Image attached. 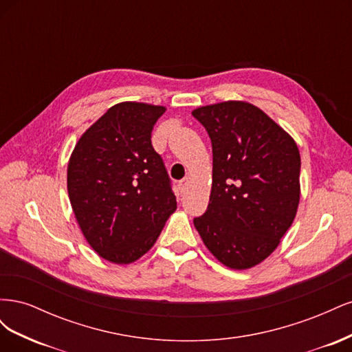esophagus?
I'll return each mask as SVG.
<instances>
[{
	"label": "esophagus",
	"instance_id": "1",
	"mask_svg": "<svg viewBox=\"0 0 352 352\" xmlns=\"http://www.w3.org/2000/svg\"><path fill=\"white\" fill-rule=\"evenodd\" d=\"M188 184H189V179H188V177H184V179L179 182V188H180V190H182V192H185V190H186Z\"/></svg>",
	"mask_w": 352,
	"mask_h": 352
}]
</instances>
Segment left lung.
I'll return each mask as SVG.
<instances>
[{
    "label": "left lung",
    "instance_id": "8db88e82",
    "mask_svg": "<svg viewBox=\"0 0 352 352\" xmlns=\"http://www.w3.org/2000/svg\"><path fill=\"white\" fill-rule=\"evenodd\" d=\"M212 146L207 211L194 219L202 242L230 269L265 260L300 202L301 157L292 138L258 107L225 101L192 111Z\"/></svg>",
    "mask_w": 352,
    "mask_h": 352
}]
</instances>
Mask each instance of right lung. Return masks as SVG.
Masks as SVG:
<instances>
[{"mask_svg": "<svg viewBox=\"0 0 352 352\" xmlns=\"http://www.w3.org/2000/svg\"><path fill=\"white\" fill-rule=\"evenodd\" d=\"M162 105L120 102L85 132L72 153L67 190L79 228L100 257L129 264L150 251L176 210L151 132Z\"/></svg>", "mask_w": 352, "mask_h": 352, "instance_id": "1", "label": "right lung"}]
</instances>
